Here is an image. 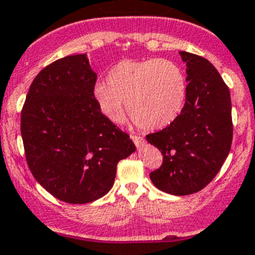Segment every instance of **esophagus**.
Masks as SVG:
<instances>
[{"mask_svg":"<svg viewBox=\"0 0 255 255\" xmlns=\"http://www.w3.org/2000/svg\"><path fill=\"white\" fill-rule=\"evenodd\" d=\"M130 138H132V140H133V142H134L135 146H137V148H140V146H142L143 144H144V142H145V140H144V138L143 137H139V135L132 134V135H130Z\"/></svg>","mask_w":255,"mask_h":255,"instance_id":"1","label":"esophagus"}]
</instances>
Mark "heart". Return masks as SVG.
<instances>
[{
	"instance_id": "b5f03b06",
	"label": "heart",
	"mask_w": 255,
	"mask_h": 255,
	"mask_svg": "<svg viewBox=\"0 0 255 255\" xmlns=\"http://www.w3.org/2000/svg\"><path fill=\"white\" fill-rule=\"evenodd\" d=\"M94 97L112 122H122L123 102H128V112L138 127L159 129L181 112L186 100V78L181 68L168 59L122 60L109 71L107 84L95 85Z\"/></svg>"
}]
</instances>
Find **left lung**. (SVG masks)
I'll use <instances>...</instances> for the list:
<instances>
[{
	"label": "left lung",
	"mask_w": 255,
	"mask_h": 255,
	"mask_svg": "<svg viewBox=\"0 0 255 255\" xmlns=\"http://www.w3.org/2000/svg\"><path fill=\"white\" fill-rule=\"evenodd\" d=\"M186 63V100L181 113L164 129L146 135L163 154L151 171L159 190L176 196L195 194L217 175L231 150L232 105L227 85L202 56L180 51Z\"/></svg>",
	"instance_id": "8db88e82"
}]
</instances>
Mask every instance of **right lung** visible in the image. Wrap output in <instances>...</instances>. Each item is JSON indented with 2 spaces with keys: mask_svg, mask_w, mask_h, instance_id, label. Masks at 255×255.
<instances>
[{
  "mask_svg": "<svg viewBox=\"0 0 255 255\" xmlns=\"http://www.w3.org/2000/svg\"><path fill=\"white\" fill-rule=\"evenodd\" d=\"M96 79L86 54L59 59L33 80L20 113L33 176L68 204L105 196L113 186L118 161L135 150L129 135L95 101Z\"/></svg>",
  "mask_w": 255,
  "mask_h": 255,
  "instance_id": "right-lung-1",
  "label": "right lung"
}]
</instances>
